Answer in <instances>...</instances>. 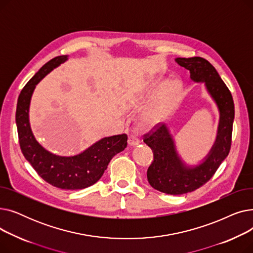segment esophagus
Here are the masks:
<instances>
[{
  "label": "esophagus",
  "instance_id": "obj_1",
  "mask_svg": "<svg viewBox=\"0 0 253 253\" xmlns=\"http://www.w3.org/2000/svg\"><path fill=\"white\" fill-rule=\"evenodd\" d=\"M128 144L130 147H136L139 144V139L135 135H130L128 137Z\"/></svg>",
  "mask_w": 253,
  "mask_h": 253
}]
</instances>
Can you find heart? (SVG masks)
Wrapping results in <instances>:
<instances>
[{
  "instance_id": "obj_1",
  "label": "heart",
  "mask_w": 253,
  "mask_h": 253,
  "mask_svg": "<svg viewBox=\"0 0 253 253\" xmlns=\"http://www.w3.org/2000/svg\"><path fill=\"white\" fill-rule=\"evenodd\" d=\"M179 88H180V84L177 81L172 82L168 86L167 90L165 91L162 101L159 103L158 105H156L155 108H152L151 110H149L147 113H145V116H144L145 121L151 123V124L156 123L157 121H159V120L161 119V117L163 115V112H164L166 104H168V103H170V102L174 100V97L176 96V93L178 92ZM141 94H142L143 97H147L149 93L148 92L147 93L142 92Z\"/></svg>"
}]
</instances>
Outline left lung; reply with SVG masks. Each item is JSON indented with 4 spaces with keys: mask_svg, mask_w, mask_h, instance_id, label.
I'll use <instances>...</instances> for the list:
<instances>
[{
    "mask_svg": "<svg viewBox=\"0 0 253 253\" xmlns=\"http://www.w3.org/2000/svg\"><path fill=\"white\" fill-rule=\"evenodd\" d=\"M175 61L190 71L194 82L205 84L219 112L216 139L204 160L196 166H189L181 160L173 137L165 124L154 127L143 135V142L154 154V161L147 172L150 184L165 194L182 195L205 184L228 157L232 143L235 106L229 88L208 60L202 57H178Z\"/></svg>",
    "mask_w": 253,
    "mask_h": 253,
    "instance_id": "obj_1",
    "label": "left lung"
}]
</instances>
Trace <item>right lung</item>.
<instances>
[{"label": "right lung", "mask_w": 253, "mask_h": 253, "mask_svg": "<svg viewBox=\"0 0 253 253\" xmlns=\"http://www.w3.org/2000/svg\"><path fill=\"white\" fill-rule=\"evenodd\" d=\"M68 55L54 57L44 64L21 90L16 108V126L21 152L37 173L53 187L81 190L97 182L112 158L127 147V135L104 137L84 152L64 157L45 150L35 138L30 125V104L37 84L61 63Z\"/></svg>", "instance_id": "right-lung-1"}]
</instances>
